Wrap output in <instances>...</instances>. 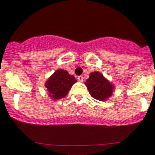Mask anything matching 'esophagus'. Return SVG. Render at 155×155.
Instances as JSON below:
<instances>
[{"label": "esophagus", "instance_id": "34e87169", "mask_svg": "<svg viewBox=\"0 0 155 155\" xmlns=\"http://www.w3.org/2000/svg\"><path fill=\"white\" fill-rule=\"evenodd\" d=\"M77 79L79 81V82H83L84 78H83V76H79L77 77Z\"/></svg>", "mask_w": 155, "mask_h": 155}]
</instances>
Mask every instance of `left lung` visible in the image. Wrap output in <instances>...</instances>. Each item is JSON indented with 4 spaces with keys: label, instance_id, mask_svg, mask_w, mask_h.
I'll use <instances>...</instances> for the list:
<instances>
[{
    "label": "left lung",
    "instance_id": "8db88e82",
    "mask_svg": "<svg viewBox=\"0 0 155 155\" xmlns=\"http://www.w3.org/2000/svg\"><path fill=\"white\" fill-rule=\"evenodd\" d=\"M85 85L92 97L101 101L109 98L114 89L113 85L98 72L91 73L89 79L85 82Z\"/></svg>",
    "mask_w": 155,
    "mask_h": 155
}]
</instances>
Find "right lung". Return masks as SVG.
I'll list each match as a JSON object with an SVG mask.
<instances>
[{
    "mask_svg": "<svg viewBox=\"0 0 155 155\" xmlns=\"http://www.w3.org/2000/svg\"><path fill=\"white\" fill-rule=\"evenodd\" d=\"M76 82V79L66 70H58L46 83L49 96L53 99H61L68 94L70 87Z\"/></svg>",
    "mask_w": 155,
    "mask_h": 155,
    "instance_id": "add662e5",
    "label": "right lung"
}]
</instances>
